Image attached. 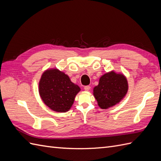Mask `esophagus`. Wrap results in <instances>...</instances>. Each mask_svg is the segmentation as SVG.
Here are the masks:
<instances>
[{
    "label": "esophagus",
    "mask_w": 161,
    "mask_h": 161,
    "mask_svg": "<svg viewBox=\"0 0 161 161\" xmlns=\"http://www.w3.org/2000/svg\"><path fill=\"white\" fill-rule=\"evenodd\" d=\"M91 89V86H85L84 87V89L86 91H89Z\"/></svg>",
    "instance_id": "obj_1"
}]
</instances>
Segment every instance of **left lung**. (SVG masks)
Segmentation results:
<instances>
[{"label": "left lung", "instance_id": "obj_1", "mask_svg": "<svg viewBox=\"0 0 161 161\" xmlns=\"http://www.w3.org/2000/svg\"><path fill=\"white\" fill-rule=\"evenodd\" d=\"M128 90L126 77L111 71L101 76L99 85L93 89V95L99 108L106 109L119 103L127 94Z\"/></svg>", "mask_w": 161, "mask_h": 161}]
</instances>
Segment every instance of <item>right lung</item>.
Segmentation results:
<instances>
[{
    "instance_id": "obj_1",
    "label": "right lung",
    "mask_w": 161,
    "mask_h": 161,
    "mask_svg": "<svg viewBox=\"0 0 161 161\" xmlns=\"http://www.w3.org/2000/svg\"><path fill=\"white\" fill-rule=\"evenodd\" d=\"M80 91V87L73 83L69 76L57 69L46 70L39 82V93L43 103L60 113L71 108Z\"/></svg>"
}]
</instances>
